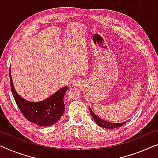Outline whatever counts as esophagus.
<instances>
[{
    "instance_id": "obj_1",
    "label": "esophagus",
    "mask_w": 158,
    "mask_h": 158,
    "mask_svg": "<svg viewBox=\"0 0 158 158\" xmlns=\"http://www.w3.org/2000/svg\"><path fill=\"white\" fill-rule=\"evenodd\" d=\"M73 85L75 86H81V81L79 79L75 80V81H74V82H73Z\"/></svg>"
}]
</instances>
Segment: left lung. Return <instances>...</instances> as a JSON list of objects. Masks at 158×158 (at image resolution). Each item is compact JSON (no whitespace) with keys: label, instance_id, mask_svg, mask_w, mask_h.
Segmentation results:
<instances>
[{"label":"left lung","instance_id":"left-lung-1","mask_svg":"<svg viewBox=\"0 0 158 158\" xmlns=\"http://www.w3.org/2000/svg\"><path fill=\"white\" fill-rule=\"evenodd\" d=\"M89 109L90 113L92 114V116L94 119L95 123H96L99 126H100L101 127H104L106 129H115L117 127H120L123 126L124 124L127 123V122H124V123H110V122H107L106 120H104V119H101L100 117H99L97 114H94V112H93L89 106Z\"/></svg>","mask_w":158,"mask_h":158}]
</instances>
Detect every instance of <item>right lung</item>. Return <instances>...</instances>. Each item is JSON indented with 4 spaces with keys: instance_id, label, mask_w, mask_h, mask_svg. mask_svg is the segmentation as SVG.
I'll use <instances>...</instances> for the list:
<instances>
[{
    "instance_id": "right-lung-1",
    "label": "right lung",
    "mask_w": 158,
    "mask_h": 158,
    "mask_svg": "<svg viewBox=\"0 0 158 158\" xmlns=\"http://www.w3.org/2000/svg\"><path fill=\"white\" fill-rule=\"evenodd\" d=\"M10 89L19 110L28 121L41 127L52 125L61 118L65 111L64 96L67 86H64L44 100L31 102L23 99L18 94L13 86L10 74Z\"/></svg>"
}]
</instances>
